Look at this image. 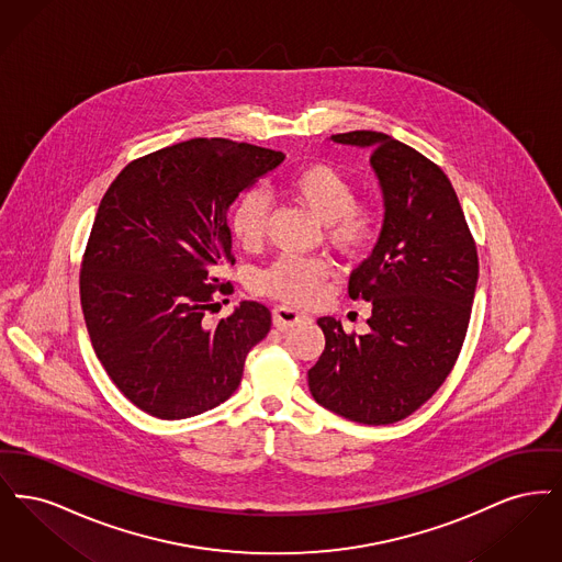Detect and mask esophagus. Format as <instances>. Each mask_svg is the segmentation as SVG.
Returning a JSON list of instances; mask_svg holds the SVG:
<instances>
[{"label":"esophagus","mask_w":562,"mask_h":562,"mask_svg":"<svg viewBox=\"0 0 562 562\" xmlns=\"http://www.w3.org/2000/svg\"><path fill=\"white\" fill-rule=\"evenodd\" d=\"M307 321V316L305 314H301V312H296L293 307H286V305H280V307H276L273 310V324L278 326V328H291V326H296V324H301V322Z\"/></svg>","instance_id":"34e87169"}]
</instances>
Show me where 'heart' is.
<instances>
[{
    "label": "heart",
    "instance_id": "b5f03b06",
    "mask_svg": "<svg viewBox=\"0 0 562 562\" xmlns=\"http://www.w3.org/2000/svg\"><path fill=\"white\" fill-rule=\"evenodd\" d=\"M284 193L324 225V240L337 252L358 257L373 248L383 229V211L373 200H358L348 175L333 164L312 161L284 179ZM268 225V202L244 193L229 211V232L244 248H257ZM330 266L316 257L282 255L255 278V289L273 299L310 305L321 299Z\"/></svg>",
    "mask_w": 562,
    "mask_h": 562
}]
</instances>
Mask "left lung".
Segmentation results:
<instances>
[{"mask_svg": "<svg viewBox=\"0 0 562 562\" xmlns=\"http://www.w3.org/2000/svg\"><path fill=\"white\" fill-rule=\"evenodd\" d=\"M371 147L385 198L373 255L349 276L353 301H371L367 335L324 316L326 346L307 371L314 401L367 426L396 424L428 402L453 371L479 282L476 241L438 164L374 131L335 134Z\"/></svg>", "mask_w": 562, "mask_h": 562, "instance_id": "obj_1", "label": "left lung"}]
</instances>
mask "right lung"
<instances>
[{
    "mask_svg": "<svg viewBox=\"0 0 562 562\" xmlns=\"http://www.w3.org/2000/svg\"><path fill=\"white\" fill-rule=\"evenodd\" d=\"M284 160L227 138H191L131 161L109 186L80 268L81 312L117 390L158 419H186L227 401L244 360L269 333L263 303L206 321L216 276L236 263L227 211Z\"/></svg>",
    "mask_w": 562,
    "mask_h": 562,
    "instance_id": "right-lung-1",
    "label": "right lung"
}]
</instances>
